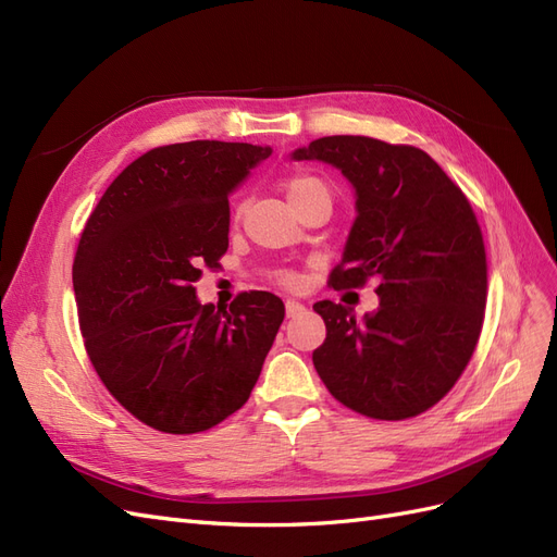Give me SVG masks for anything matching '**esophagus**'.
Here are the masks:
<instances>
[{
  "instance_id": "esophagus-1",
  "label": "esophagus",
  "mask_w": 557,
  "mask_h": 557,
  "mask_svg": "<svg viewBox=\"0 0 557 557\" xmlns=\"http://www.w3.org/2000/svg\"><path fill=\"white\" fill-rule=\"evenodd\" d=\"M284 310H286V317L294 319V317H298V314L305 310V305H302V302H298V300H294V298H286V302H284Z\"/></svg>"
}]
</instances>
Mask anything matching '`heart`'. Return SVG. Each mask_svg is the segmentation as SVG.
Listing matches in <instances>:
<instances>
[{
    "label": "heart",
    "mask_w": 557,
    "mask_h": 557,
    "mask_svg": "<svg viewBox=\"0 0 557 557\" xmlns=\"http://www.w3.org/2000/svg\"><path fill=\"white\" fill-rule=\"evenodd\" d=\"M284 194H286V199H289L292 208H296L298 203L308 201V199H312V196H319V194H324L331 199V191H329L326 183L319 181L317 175H310V173H298V175H292L289 181H284ZM280 282L292 284L294 277L286 273H280Z\"/></svg>",
    "instance_id": "heart-1"
}]
</instances>
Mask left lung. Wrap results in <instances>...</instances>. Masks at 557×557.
<instances>
[{
	"instance_id": "left-lung-1",
	"label": "left lung",
	"mask_w": 557,
	"mask_h": 557,
	"mask_svg": "<svg viewBox=\"0 0 557 557\" xmlns=\"http://www.w3.org/2000/svg\"><path fill=\"white\" fill-rule=\"evenodd\" d=\"M292 159L343 171L356 220L329 284L374 280L380 308L319 300L326 324L312 363L331 396L358 414L403 421L437 405L470 363L486 308V247L474 210L437 161L414 146L324 136Z\"/></svg>"
}]
</instances>
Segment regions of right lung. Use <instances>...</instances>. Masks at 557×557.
I'll return each instance as SVG.
<instances>
[{
    "instance_id": "right-lung-1",
    "label": "right lung",
    "mask_w": 557,
    "mask_h": 557,
    "mask_svg": "<svg viewBox=\"0 0 557 557\" xmlns=\"http://www.w3.org/2000/svg\"><path fill=\"white\" fill-rule=\"evenodd\" d=\"M271 152L224 140L154 148L85 224L74 294L87 356L111 396L161 433H203L240 409L280 331L273 294L214 310L194 289L228 247V194Z\"/></svg>"
}]
</instances>
